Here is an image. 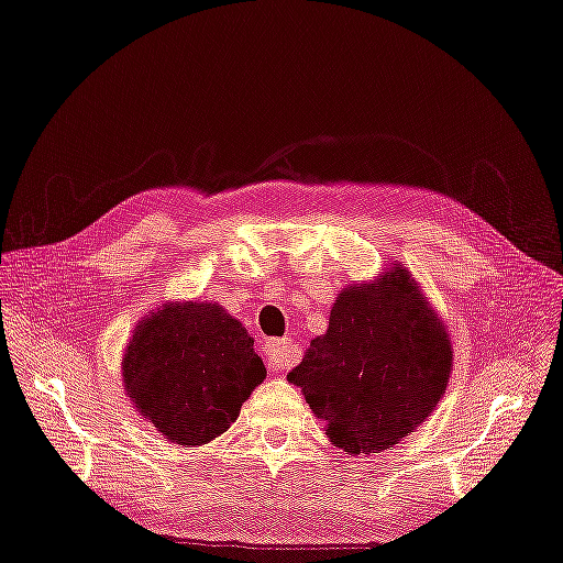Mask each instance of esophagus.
I'll list each match as a JSON object with an SVG mask.
<instances>
[{
    "label": "esophagus",
    "instance_id": "esophagus-1",
    "mask_svg": "<svg viewBox=\"0 0 563 563\" xmlns=\"http://www.w3.org/2000/svg\"><path fill=\"white\" fill-rule=\"evenodd\" d=\"M263 352L272 371H284L298 362V350L288 340H267Z\"/></svg>",
    "mask_w": 563,
    "mask_h": 563
}]
</instances>
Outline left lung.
Returning <instances> with one entry per match:
<instances>
[{
    "label": "left lung",
    "instance_id": "obj_1",
    "mask_svg": "<svg viewBox=\"0 0 563 563\" xmlns=\"http://www.w3.org/2000/svg\"><path fill=\"white\" fill-rule=\"evenodd\" d=\"M453 371L449 327L397 261L338 294L327 333L288 373L335 449L380 453L416 432Z\"/></svg>",
    "mask_w": 563,
    "mask_h": 563
}]
</instances>
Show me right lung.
<instances>
[{
  "label": "right lung",
  "mask_w": 563,
  "mask_h": 563,
  "mask_svg": "<svg viewBox=\"0 0 563 563\" xmlns=\"http://www.w3.org/2000/svg\"><path fill=\"white\" fill-rule=\"evenodd\" d=\"M265 376L242 321L207 300H168L150 310L122 354V385L133 408L185 449L228 432Z\"/></svg>",
  "instance_id": "right-lung-1"
}]
</instances>
